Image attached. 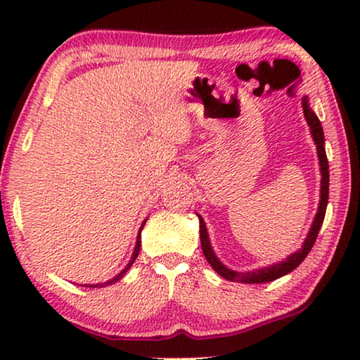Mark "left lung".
Wrapping results in <instances>:
<instances>
[{
    "label": "left lung",
    "mask_w": 360,
    "mask_h": 360,
    "mask_svg": "<svg viewBox=\"0 0 360 360\" xmlns=\"http://www.w3.org/2000/svg\"><path fill=\"white\" fill-rule=\"evenodd\" d=\"M303 112L304 117H307L309 127H311V134L313 139L316 142L318 147V157H319V165H321V200H319V208L316 213V218L313 221L311 229H309V234L307 240H304L303 248L290 255L287 260L283 262L270 265V267L265 269H259L254 270V272H234V270L226 269L223 264L219 262L218 257H216L213 249L210 245V239H208V233H206V226L205 221L200 218V239H201V249H203V254L206 260H208L211 267H213L216 272H218L221 277L226 280H231V282H240V283H265V282H272V280H277L283 275H287L298 267L300 264L303 262L304 257L309 254V250L314 245V240L318 238L319 229H321V224L324 221V214H326V206H328V198H329V165H328V157H326V150H324V134H323V127L321 122H319L318 116L311 111V108L308 105L307 98H303Z\"/></svg>",
    "instance_id": "1"
}]
</instances>
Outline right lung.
Here are the masks:
<instances>
[{"instance_id": "add662e5", "label": "right lung", "mask_w": 360, "mask_h": 360, "mask_svg": "<svg viewBox=\"0 0 360 360\" xmlns=\"http://www.w3.org/2000/svg\"><path fill=\"white\" fill-rule=\"evenodd\" d=\"M142 228H144V224H142ZM142 228H141V231H142ZM139 250H141V233H139V236H137V240H136V249H134V254H132V257H131V262L127 264V267L122 270V272L117 275V277H115V278H111V280H108V282H105V283H96V285H90V287H108V285H111V283H115V282H117V280H121L122 277H124V274L127 272V270H129V267L132 264H134V260L137 259V255H139Z\"/></svg>"}]
</instances>
